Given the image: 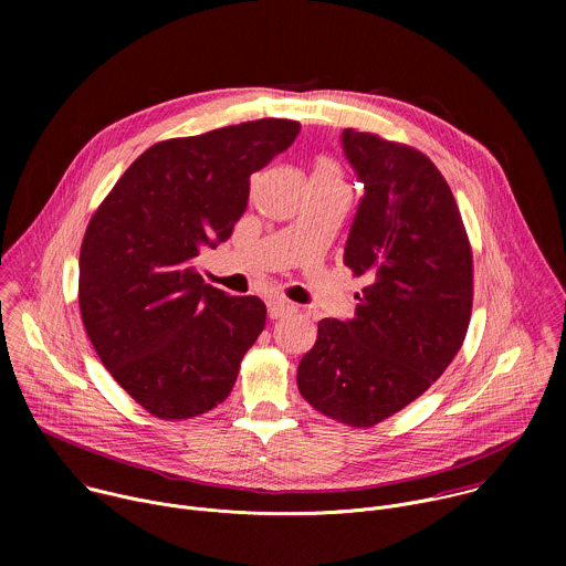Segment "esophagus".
<instances>
[{"label":"esophagus","instance_id":"34e87169","mask_svg":"<svg viewBox=\"0 0 566 566\" xmlns=\"http://www.w3.org/2000/svg\"><path fill=\"white\" fill-rule=\"evenodd\" d=\"M295 311V304L293 302H289V300H273L271 304H269V315H271V319H277V317H284V315H289V313H293Z\"/></svg>","mask_w":566,"mask_h":566}]
</instances>
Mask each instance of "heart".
Returning a JSON list of instances; mask_svg holds the SVG:
<instances>
[{
  "label": "heart",
  "instance_id": "heart-1",
  "mask_svg": "<svg viewBox=\"0 0 566 566\" xmlns=\"http://www.w3.org/2000/svg\"><path fill=\"white\" fill-rule=\"evenodd\" d=\"M313 177H322V179H334L340 181V170L329 158H317L315 168H313Z\"/></svg>",
  "mask_w": 566,
  "mask_h": 566
}]
</instances>
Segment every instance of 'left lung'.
<instances>
[{"instance_id":"8db88e82","label":"left lung","mask_w":566,"mask_h":566,"mask_svg":"<svg viewBox=\"0 0 566 566\" xmlns=\"http://www.w3.org/2000/svg\"><path fill=\"white\" fill-rule=\"evenodd\" d=\"M365 186L345 266L365 277L354 317L319 319L297 365L311 408L374 428L417 400L452 363L472 313V251L450 186L432 160L378 134L345 129Z\"/></svg>"}]
</instances>
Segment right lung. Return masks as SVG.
<instances>
[{"mask_svg":"<svg viewBox=\"0 0 566 566\" xmlns=\"http://www.w3.org/2000/svg\"><path fill=\"white\" fill-rule=\"evenodd\" d=\"M297 132V120L262 118L160 140L94 212L80 247V313L101 363L151 417L217 408L262 334L266 304L206 284L195 260L232 234L251 175Z\"/></svg>","mask_w":566,"mask_h":566,"instance_id":"right-lung-1","label":"right lung"}]
</instances>
